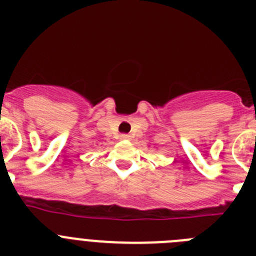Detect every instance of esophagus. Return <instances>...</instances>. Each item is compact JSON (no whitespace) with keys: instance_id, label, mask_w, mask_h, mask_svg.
<instances>
[{"instance_id":"1","label":"esophagus","mask_w":256,"mask_h":256,"mask_svg":"<svg viewBox=\"0 0 256 256\" xmlns=\"http://www.w3.org/2000/svg\"><path fill=\"white\" fill-rule=\"evenodd\" d=\"M122 140H130V136L128 134H120Z\"/></svg>"}]
</instances>
